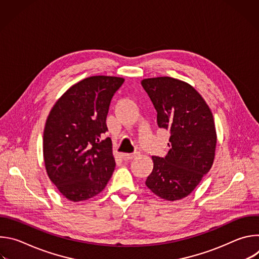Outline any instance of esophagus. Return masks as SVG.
<instances>
[{"mask_svg": "<svg viewBox=\"0 0 259 259\" xmlns=\"http://www.w3.org/2000/svg\"><path fill=\"white\" fill-rule=\"evenodd\" d=\"M139 156V152H134L132 154H121V157L124 159V160H130V159H134L136 157Z\"/></svg>", "mask_w": 259, "mask_h": 259, "instance_id": "34e87169", "label": "esophagus"}]
</instances>
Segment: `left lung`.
<instances>
[{"mask_svg": "<svg viewBox=\"0 0 259 259\" xmlns=\"http://www.w3.org/2000/svg\"><path fill=\"white\" fill-rule=\"evenodd\" d=\"M141 85L157 110L159 127L171 133L167 156L152 157L154 169L145 184L161 199H183L213 165L217 136L211 109L183 81L158 77L144 79Z\"/></svg>", "mask_w": 259, "mask_h": 259, "instance_id": "8db88e82", "label": "left lung"}]
</instances>
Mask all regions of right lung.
Instances as JSON below:
<instances>
[{
    "label": "right lung",
    "mask_w": 259,
    "mask_h": 259,
    "mask_svg": "<svg viewBox=\"0 0 259 259\" xmlns=\"http://www.w3.org/2000/svg\"><path fill=\"white\" fill-rule=\"evenodd\" d=\"M123 78L93 76L67 89L47 118L43 155L47 174L67 200L80 202L104 190L116 167L106 116Z\"/></svg>",
    "instance_id": "add662e5"
}]
</instances>
